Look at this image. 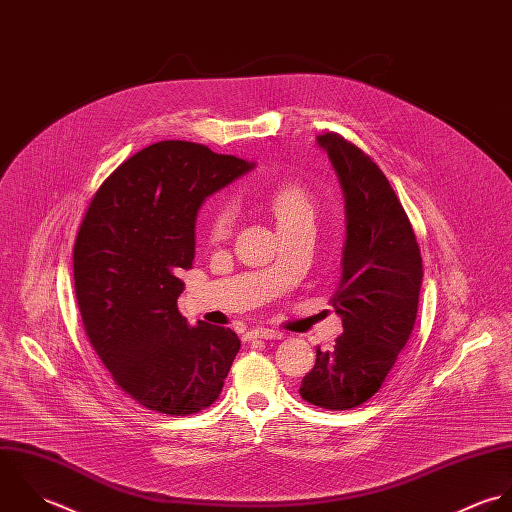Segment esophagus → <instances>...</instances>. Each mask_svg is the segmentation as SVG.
Returning <instances> with one entry per match:
<instances>
[{
	"label": "esophagus",
	"mask_w": 512,
	"mask_h": 512,
	"mask_svg": "<svg viewBox=\"0 0 512 512\" xmlns=\"http://www.w3.org/2000/svg\"><path fill=\"white\" fill-rule=\"evenodd\" d=\"M248 340H282L284 334L278 330H268V328H254L246 334Z\"/></svg>",
	"instance_id": "1"
}]
</instances>
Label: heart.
I'll use <instances>...</instances> for the list:
<instances>
[{
	"mask_svg": "<svg viewBox=\"0 0 512 512\" xmlns=\"http://www.w3.org/2000/svg\"><path fill=\"white\" fill-rule=\"evenodd\" d=\"M270 208L276 216L278 226L314 220V200L306 188L300 184H282L274 190L270 198ZM234 226V208L230 204H218L210 216V238L224 240L230 236Z\"/></svg>",
	"mask_w": 512,
	"mask_h": 512,
	"instance_id": "1",
	"label": "heart"
}]
</instances>
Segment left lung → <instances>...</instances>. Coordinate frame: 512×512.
Masks as SVG:
<instances>
[{
	"label": "left lung",
	"instance_id": "8db88e82",
	"mask_svg": "<svg viewBox=\"0 0 512 512\" xmlns=\"http://www.w3.org/2000/svg\"><path fill=\"white\" fill-rule=\"evenodd\" d=\"M338 174L345 202V244L334 308L343 334L316 351L300 395L345 411L375 395L411 336L423 264L409 218L381 169L336 133L316 137Z\"/></svg>",
	"mask_w": 512,
	"mask_h": 512
}]
</instances>
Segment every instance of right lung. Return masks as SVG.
Segmentation results:
<instances>
[{
  "instance_id": "1",
  "label": "right lung",
  "mask_w": 512,
  "mask_h": 512,
  "mask_svg": "<svg viewBox=\"0 0 512 512\" xmlns=\"http://www.w3.org/2000/svg\"><path fill=\"white\" fill-rule=\"evenodd\" d=\"M256 165L186 141L155 143L97 190L73 248L85 332L115 383L137 403L190 415L218 399L240 340L230 328L188 326L176 300L194 260L206 196Z\"/></svg>"
}]
</instances>
